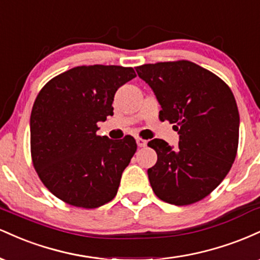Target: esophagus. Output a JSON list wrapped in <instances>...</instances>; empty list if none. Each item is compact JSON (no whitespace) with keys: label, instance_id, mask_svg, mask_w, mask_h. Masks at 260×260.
<instances>
[{"label":"esophagus","instance_id":"34e87169","mask_svg":"<svg viewBox=\"0 0 260 260\" xmlns=\"http://www.w3.org/2000/svg\"><path fill=\"white\" fill-rule=\"evenodd\" d=\"M136 142H137V145H138L139 148H143V147H145V145H147V140L145 139H142V138H136Z\"/></svg>","mask_w":260,"mask_h":260}]
</instances>
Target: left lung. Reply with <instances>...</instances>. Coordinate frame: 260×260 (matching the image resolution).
I'll list each match as a JSON object with an SVG mask.
<instances>
[{
  "mask_svg": "<svg viewBox=\"0 0 260 260\" xmlns=\"http://www.w3.org/2000/svg\"><path fill=\"white\" fill-rule=\"evenodd\" d=\"M161 106L160 120L180 134L174 149L162 139L148 143L157 154L148 170L157 198L175 205L202 201L229 174L238 147L240 115L223 80L189 61L136 67Z\"/></svg>",
  "mask_w": 260,
  "mask_h": 260,
  "instance_id": "left-lung-1",
  "label": "left lung"
}]
</instances>
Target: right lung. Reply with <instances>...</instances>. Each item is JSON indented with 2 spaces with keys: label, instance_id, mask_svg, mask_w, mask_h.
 <instances>
[{
  "label": "right lung",
  "instance_id": "1",
  "mask_svg": "<svg viewBox=\"0 0 260 260\" xmlns=\"http://www.w3.org/2000/svg\"><path fill=\"white\" fill-rule=\"evenodd\" d=\"M136 77L132 67L80 66L46 83L30 116L32 165L58 199L94 209L117 194L122 172L137 150L133 137L98 136L113 115L117 89Z\"/></svg>",
  "mask_w": 260,
  "mask_h": 260
}]
</instances>
